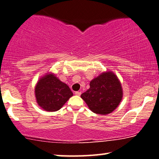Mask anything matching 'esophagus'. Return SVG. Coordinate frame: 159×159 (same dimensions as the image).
<instances>
[{"mask_svg": "<svg viewBox=\"0 0 159 159\" xmlns=\"http://www.w3.org/2000/svg\"><path fill=\"white\" fill-rule=\"evenodd\" d=\"M80 94H81V93L80 92H79V91L75 92V95H80Z\"/></svg>", "mask_w": 159, "mask_h": 159, "instance_id": "34e87169", "label": "esophagus"}]
</instances>
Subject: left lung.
I'll list each match as a JSON object with an SVG mask.
<instances>
[{"instance_id":"8db88e82","label":"left lung","mask_w":159,"mask_h":159,"mask_svg":"<svg viewBox=\"0 0 159 159\" xmlns=\"http://www.w3.org/2000/svg\"><path fill=\"white\" fill-rule=\"evenodd\" d=\"M80 97L92 112L100 115L112 112L123 97L122 85L111 70L102 72L90 82V89Z\"/></svg>"}]
</instances>
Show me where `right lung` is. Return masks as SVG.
Here are the masks:
<instances>
[{"label": "right lung", "mask_w": 159, "mask_h": 159, "mask_svg": "<svg viewBox=\"0 0 159 159\" xmlns=\"http://www.w3.org/2000/svg\"><path fill=\"white\" fill-rule=\"evenodd\" d=\"M34 94L39 106L49 112L60 110L73 96L69 87L52 72L40 78L35 85Z\"/></svg>", "instance_id": "right-lung-1"}]
</instances>
